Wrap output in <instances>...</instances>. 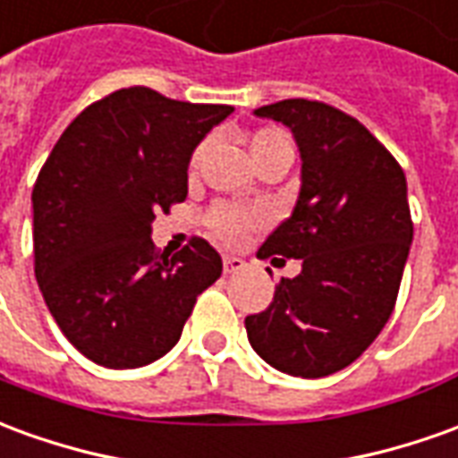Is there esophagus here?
I'll return each mask as SVG.
<instances>
[{"label":"esophagus","mask_w":458,"mask_h":458,"mask_svg":"<svg viewBox=\"0 0 458 458\" xmlns=\"http://www.w3.org/2000/svg\"><path fill=\"white\" fill-rule=\"evenodd\" d=\"M242 267H245V260H242V258H235V255H225V258H223V273L225 275L240 273Z\"/></svg>","instance_id":"obj_1"}]
</instances>
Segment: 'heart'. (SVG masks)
I'll return each mask as SVG.
<instances>
[{
	"mask_svg": "<svg viewBox=\"0 0 458 458\" xmlns=\"http://www.w3.org/2000/svg\"><path fill=\"white\" fill-rule=\"evenodd\" d=\"M248 151H250L252 163L258 165L265 158H270V156H277V153H293V146H290V139L284 136L283 131L277 129H260L252 133L250 139H248ZM200 156H203V148H198L193 153V158H191V165L196 168L198 161H200ZM260 223L258 216H250V213H245V210H240V208H216L213 213H210V225L213 230L218 233V238H223L225 242H240V240L245 238L250 228H255Z\"/></svg>",
	"mask_w": 458,
	"mask_h": 458,
	"instance_id": "obj_1",
	"label": "heart"
}]
</instances>
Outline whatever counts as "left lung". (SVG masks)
Wrapping results in <instances>:
<instances>
[{"mask_svg":"<svg viewBox=\"0 0 458 458\" xmlns=\"http://www.w3.org/2000/svg\"><path fill=\"white\" fill-rule=\"evenodd\" d=\"M255 116L293 131L302 161L295 208L258 258H295L302 270L245 329L270 367L318 379L354 362L394 310L414 238L407 178L357 118L327 104L284 98Z\"/></svg>","mask_w":458,"mask_h":458,"instance_id":"left-lung-1","label":"left lung"}]
</instances>
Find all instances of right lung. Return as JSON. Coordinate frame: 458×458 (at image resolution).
I'll return each instance as SVG.
<instances>
[{
    "label": "right lung",
    "mask_w": 458,
    "mask_h": 458,
    "mask_svg": "<svg viewBox=\"0 0 458 458\" xmlns=\"http://www.w3.org/2000/svg\"><path fill=\"white\" fill-rule=\"evenodd\" d=\"M230 114L131 86L84 108L49 153L31 193L34 273L51 318L91 362H156L223 273L203 238L158 255L151 223L183 203L191 156Z\"/></svg>",
    "instance_id": "add662e5"
}]
</instances>
